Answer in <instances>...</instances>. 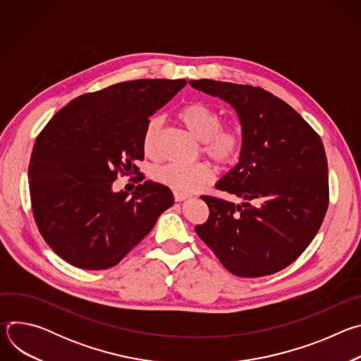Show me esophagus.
<instances>
[{"mask_svg": "<svg viewBox=\"0 0 361 361\" xmlns=\"http://www.w3.org/2000/svg\"><path fill=\"white\" fill-rule=\"evenodd\" d=\"M187 198H188V195H187V194L174 192V200H176V201H184V200H187Z\"/></svg>", "mask_w": 361, "mask_h": 361, "instance_id": "1", "label": "esophagus"}]
</instances>
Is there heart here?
<instances>
[{
  "label": "heart",
  "instance_id": "obj_1",
  "mask_svg": "<svg viewBox=\"0 0 361 361\" xmlns=\"http://www.w3.org/2000/svg\"><path fill=\"white\" fill-rule=\"evenodd\" d=\"M178 121L200 141V148L220 167L234 166L243 152L244 133L241 126H223L221 114L204 102L194 101L180 109ZM161 120L151 117L142 131L141 145L145 156L154 157L157 152V141ZM154 181L169 187L174 192L190 194L201 188L213 178L212 167L207 163H195L191 166L164 164L152 171Z\"/></svg>",
  "mask_w": 361,
  "mask_h": 361
}]
</instances>
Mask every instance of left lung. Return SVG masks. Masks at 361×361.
Wrapping results in <instances>:
<instances>
[{"label":"left lung","mask_w":361,"mask_h":361,"mask_svg":"<svg viewBox=\"0 0 361 361\" xmlns=\"http://www.w3.org/2000/svg\"><path fill=\"white\" fill-rule=\"evenodd\" d=\"M190 85L231 104L244 133L240 163L216 184L244 202L202 195L210 216L195 231L234 276L274 274L298 259L327 213L323 141L287 102L262 87L205 78Z\"/></svg>","instance_id":"obj_1"}]
</instances>
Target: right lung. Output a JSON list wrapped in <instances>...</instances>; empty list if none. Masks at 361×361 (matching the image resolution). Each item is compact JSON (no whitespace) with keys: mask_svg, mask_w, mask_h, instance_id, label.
<instances>
[{"mask_svg":"<svg viewBox=\"0 0 361 361\" xmlns=\"http://www.w3.org/2000/svg\"><path fill=\"white\" fill-rule=\"evenodd\" d=\"M185 84L134 80L80 95L38 134L28 167L34 220L71 266H117L173 205V192L159 183L138 184L131 197L114 192L113 183L137 174L149 116Z\"/></svg>","mask_w":361,"mask_h":361,"instance_id":"obj_1","label":"right lung"}]
</instances>
